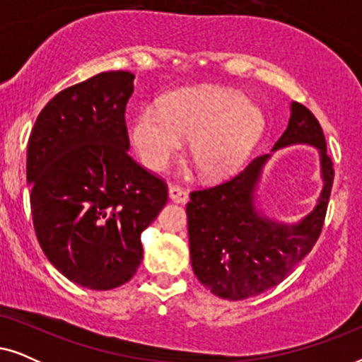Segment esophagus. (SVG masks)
Wrapping results in <instances>:
<instances>
[{
	"label": "esophagus",
	"mask_w": 362,
	"mask_h": 362,
	"mask_svg": "<svg viewBox=\"0 0 362 362\" xmlns=\"http://www.w3.org/2000/svg\"><path fill=\"white\" fill-rule=\"evenodd\" d=\"M168 194H170V199L173 202H177V204H186L187 202V192L180 186H170Z\"/></svg>",
	"instance_id": "1"
}]
</instances>
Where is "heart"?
Masks as SVG:
<instances>
[{
    "label": "heart",
    "mask_w": 362,
    "mask_h": 362,
    "mask_svg": "<svg viewBox=\"0 0 362 362\" xmlns=\"http://www.w3.org/2000/svg\"><path fill=\"white\" fill-rule=\"evenodd\" d=\"M264 132V117L244 93L227 88H189L173 93L160 108L146 107L133 118L130 136L140 160L160 171L191 140L189 158L207 180L239 168Z\"/></svg>",
    "instance_id": "b5f03b06"
}]
</instances>
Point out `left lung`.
I'll use <instances>...</instances> for the list:
<instances>
[{
    "mask_svg": "<svg viewBox=\"0 0 362 362\" xmlns=\"http://www.w3.org/2000/svg\"><path fill=\"white\" fill-rule=\"evenodd\" d=\"M290 120L272 152L293 144L319 150L324 189L314 211L295 225L270 220L256 207V187L270 155L257 156L232 180L191 192L186 206L194 275L224 300H245L281 284L318 240L334 170L318 120L291 102Z\"/></svg>",
    "mask_w": 362,
    "mask_h": 362,
    "instance_id": "8db88e82",
    "label": "left lung"
}]
</instances>
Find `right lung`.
Returning a JSON list of instances; mask_svg holds the SVG:
<instances>
[{
    "label": "right lung",
    "instance_id": "add662e5",
    "mask_svg": "<svg viewBox=\"0 0 362 362\" xmlns=\"http://www.w3.org/2000/svg\"><path fill=\"white\" fill-rule=\"evenodd\" d=\"M135 76L97 74L59 92L28 143L39 245L74 284L112 290L136 274L141 232L168 201L160 177L128 156L125 107Z\"/></svg>",
    "mask_w": 362,
    "mask_h": 362
}]
</instances>
